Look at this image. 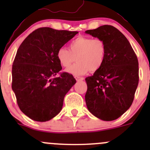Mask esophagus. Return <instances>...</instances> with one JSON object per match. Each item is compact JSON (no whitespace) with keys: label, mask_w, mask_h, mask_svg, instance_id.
<instances>
[{"label":"esophagus","mask_w":150,"mask_h":150,"mask_svg":"<svg viewBox=\"0 0 150 150\" xmlns=\"http://www.w3.org/2000/svg\"><path fill=\"white\" fill-rule=\"evenodd\" d=\"M75 78L76 79L77 81H83L84 78H82V77H78V76H75Z\"/></svg>","instance_id":"1"}]
</instances>
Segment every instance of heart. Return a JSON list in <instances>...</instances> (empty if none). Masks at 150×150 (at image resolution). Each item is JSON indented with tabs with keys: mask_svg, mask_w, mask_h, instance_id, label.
<instances>
[{
	"mask_svg": "<svg viewBox=\"0 0 150 150\" xmlns=\"http://www.w3.org/2000/svg\"><path fill=\"white\" fill-rule=\"evenodd\" d=\"M69 49L61 47L58 49L57 57L60 64L68 68L77 60L78 62L67 69L69 74L79 76L91 72H96L102 68L105 61L107 48L100 38L79 36L69 43Z\"/></svg>",
	"mask_w": 150,
	"mask_h": 150,
	"instance_id": "1",
	"label": "heart"
}]
</instances>
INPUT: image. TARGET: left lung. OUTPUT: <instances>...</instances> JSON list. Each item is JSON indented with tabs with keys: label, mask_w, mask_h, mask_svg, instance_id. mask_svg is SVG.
Here are the masks:
<instances>
[{
	"label": "left lung",
	"mask_w": 150,
	"mask_h": 150,
	"mask_svg": "<svg viewBox=\"0 0 150 150\" xmlns=\"http://www.w3.org/2000/svg\"><path fill=\"white\" fill-rule=\"evenodd\" d=\"M86 33L104 40L107 48L103 66L86 78L88 110L105 121L116 120L131 107L139 83V62L128 39L111 25Z\"/></svg>",
	"instance_id": "left-lung-1"
}]
</instances>
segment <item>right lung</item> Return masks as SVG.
I'll use <instances>...</instances> for the list:
<instances>
[{
	"mask_svg": "<svg viewBox=\"0 0 150 150\" xmlns=\"http://www.w3.org/2000/svg\"><path fill=\"white\" fill-rule=\"evenodd\" d=\"M77 31L40 28L25 39L12 66V90L21 111L32 120L46 122L62 110L66 93L76 83L71 74L62 72L57 51Z\"/></svg>",
	"mask_w": 150,
	"mask_h": 150,
	"instance_id": "obj_1",
	"label": "right lung"
}]
</instances>
